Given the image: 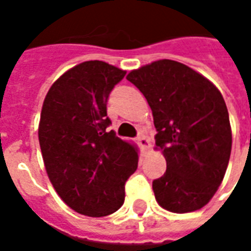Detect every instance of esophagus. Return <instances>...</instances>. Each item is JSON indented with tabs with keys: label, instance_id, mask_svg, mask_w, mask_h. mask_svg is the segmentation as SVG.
Wrapping results in <instances>:
<instances>
[{
	"label": "esophagus",
	"instance_id": "34e87169",
	"mask_svg": "<svg viewBox=\"0 0 251 251\" xmlns=\"http://www.w3.org/2000/svg\"><path fill=\"white\" fill-rule=\"evenodd\" d=\"M137 141H138V145L142 148V151H148L149 147H151V141H149V140H148V137L144 136V134L138 136Z\"/></svg>",
	"mask_w": 251,
	"mask_h": 251
}]
</instances>
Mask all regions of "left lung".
<instances>
[{"mask_svg":"<svg viewBox=\"0 0 251 251\" xmlns=\"http://www.w3.org/2000/svg\"><path fill=\"white\" fill-rule=\"evenodd\" d=\"M147 98L156 149L167 161L153 181L157 203L184 214L204 207L219 188L231 153V126L221 91L183 63L157 60L127 74Z\"/></svg>","mask_w":251,"mask_h":251,"instance_id":"left-lung-1","label":"left lung"}]
</instances>
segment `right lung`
<instances>
[{"label":"right lung","instance_id":"1","mask_svg":"<svg viewBox=\"0 0 251 251\" xmlns=\"http://www.w3.org/2000/svg\"><path fill=\"white\" fill-rule=\"evenodd\" d=\"M125 74L100 60L83 62L52 84L43 103L39 142L47 175L63 201L82 215L118 210L138 165L137 148L107 130L106 103Z\"/></svg>","mask_w":251,"mask_h":251}]
</instances>
